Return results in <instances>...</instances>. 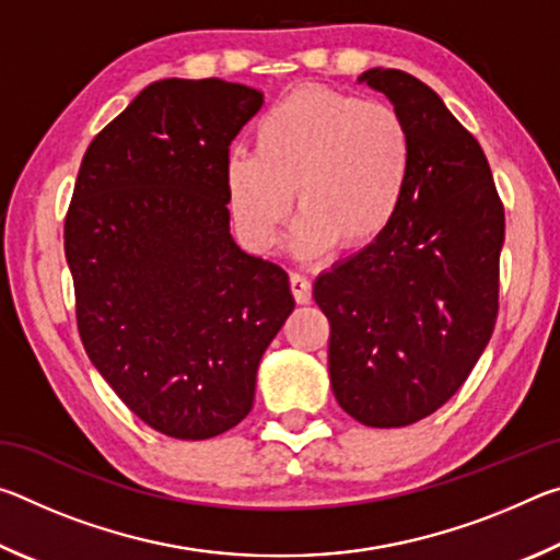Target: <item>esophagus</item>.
Wrapping results in <instances>:
<instances>
[{
	"instance_id": "obj_1",
	"label": "esophagus",
	"mask_w": 560,
	"mask_h": 560,
	"mask_svg": "<svg viewBox=\"0 0 560 560\" xmlns=\"http://www.w3.org/2000/svg\"><path fill=\"white\" fill-rule=\"evenodd\" d=\"M289 283L296 303H308L311 296H314V287H311V281L306 277H301V273H291Z\"/></svg>"
}]
</instances>
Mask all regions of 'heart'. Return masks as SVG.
<instances>
[{
  "mask_svg": "<svg viewBox=\"0 0 560 560\" xmlns=\"http://www.w3.org/2000/svg\"><path fill=\"white\" fill-rule=\"evenodd\" d=\"M412 170V136L400 113L324 86L291 91L254 126V153L234 150L224 179L244 240L279 242L296 195L291 252L316 259L340 244L360 252L400 210Z\"/></svg>",
  "mask_w": 560,
  "mask_h": 560,
  "instance_id": "obj_1",
  "label": "heart"
}]
</instances>
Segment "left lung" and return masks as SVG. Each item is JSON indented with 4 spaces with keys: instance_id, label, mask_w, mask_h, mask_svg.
I'll return each instance as SVG.
<instances>
[{
    "instance_id": "8db88e82",
    "label": "left lung",
    "mask_w": 560,
    "mask_h": 560,
    "mask_svg": "<svg viewBox=\"0 0 560 560\" xmlns=\"http://www.w3.org/2000/svg\"><path fill=\"white\" fill-rule=\"evenodd\" d=\"M412 136L400 210L381 240L314 283L328 316L338 405L368 428H405L467 381L499 311L504 205L481 145L428 83L397 69L358 79Z\"/></svg>"
}]
</instances>
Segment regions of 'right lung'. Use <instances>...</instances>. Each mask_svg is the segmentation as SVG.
I'll return each mask as SVG.
<instances>
[{
    "label": "right lung",
    "mask_w": 560,
    "mask_h": 560,
    "mask_svg": "<svg viewBox=\"0 0 560 560\" xmlns=\"http://www.w3.org/2000/svg\"><path fill=\"white\" fill-rule=\"evenodd\" d=\"M261 103L220 79L150 83L93 138L66 214L83 348L175 440L249 415L259 360L293 311L289 273L230 234L226 158Z\"/></svg>",
    "instance_id": "1"
}]
</instances>
